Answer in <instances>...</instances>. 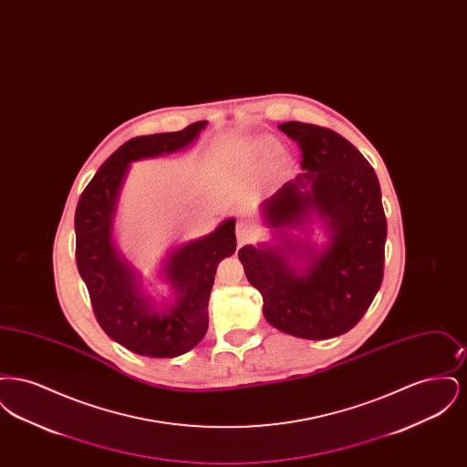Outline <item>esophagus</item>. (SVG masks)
I'll list each match as a JSON object with an SVG mask.
<instances>
[{
	"label": "esophagus",
	"mask_w": 467,
	"mask_h": 467,
	"mask_svg": "<svg viewBox=\"0 0 467 467\" xmlns=\"http://www.w3.org/2000/svg\"><path fill=\"white\" fill-rule=\"evenodd\" d=\"M254 223H248V221H240L236 223V238L240 244H246L250 242V238L254 236Z\"/></svg>",
	"instance_id": "esophagus-1"
}]
</instances>
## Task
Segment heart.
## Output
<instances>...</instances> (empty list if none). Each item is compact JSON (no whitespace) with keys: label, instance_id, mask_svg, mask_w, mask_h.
<instances>
[{"label":"heart","instance_id":"1","mask_svg":"<svg viewBox=\"0 0 467 467\" xmlns=\"http://www.w3.org/2000/svg\"><path fill=\"white\" fill-rule=\"evenodd\" d=\"M271 150H273V145H271V143H261V145L255 147V152H257V154H267V152H271Z\"/></svg>","mask_w":467,"mask_h":467}]
</instances>
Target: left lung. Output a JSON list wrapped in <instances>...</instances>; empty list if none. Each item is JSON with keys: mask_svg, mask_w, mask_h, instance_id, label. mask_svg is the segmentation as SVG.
Here are the masks:
<instances>
[{"mask_svg": "<svg viewBox=\"0 0 467 467\" xmlns=\"http://www.w3.org/2000/svg\"><path fill=\"white\" fill-rule=\"evenodd\" d=\"M301 147L305 173L284 183L259 212L275 244H244V275L263 296L267 322L305 339L348 333L373 303L383 280L387 219L377 173L356 147L327 128L284 122ZM318 218L328 244L317 249L307 232Z\"/></svg>", "mask_w": 467, "mask_h": 467, "instance_id": "left-lung-1", "label": "left lung"}]
</instances>
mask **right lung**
<instances>
[{
  "label": "right lung",
  "mask_w": 467,
  "mask_h": 467,
  "mask_svg": "<svg viewBox=\"0 0 467 467\" xmlns=\"http://www.w3.org/2000/svg\"><path fill=\"white\" fill-rule=\"evenodd\" d=\"M206 120L177 133L138 136L119 147L82 192L75 212L77 267L89 290L92 310L113 341L138 356L170 358L194 348L208 329V299L219 263L236 250V221L178 244L161 263L159 276L171 299L157 305L143 292L141 275L113 244V221L131 162L170 156L192 145Z\"/></svg>",
  "instance_id": "right-lung-1"
}]
</instances>
